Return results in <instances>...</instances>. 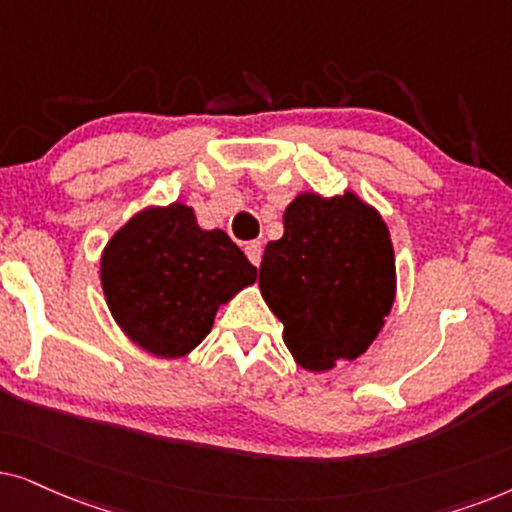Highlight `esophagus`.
<instances>
[{"label":"esophagus","mask_w":512,"mask_h":512,"mask_svg":"<svg viewBox=\"0 0 512 512\" xmlns=\"http://www.w3.org/2000/svg\"><path fill=\"white\" fill-rule=\"evenodd\" d=\"M262 243L260 241H252V243H248L245 245V255H248V260L255 264V267H260V262H262Z\"/></svg>","instance_id":"34e87169"}]
</instances>
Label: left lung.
Here are the masks:
<instances>
[{
  "mask_svg": "<svg viewBox=\"0 0 512 512\" xmlns=\"http://www.w3.org/2000/svg\"><path fill=\"white\" fill-rule=\"evenodd\" d=\"M260 292L299 367L332 370L377 339L395 302V252L379 210L356 192H302L264 250Z\"/></svg>",
  "mask_w": 512,
  "mask_h": 512,
  "instance_id": "8db88e82",
  "label": "left lung"
}]
</instances>
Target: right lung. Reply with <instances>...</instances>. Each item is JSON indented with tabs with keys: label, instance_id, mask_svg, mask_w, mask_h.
I'll list each match as a JSON object with an SVG mask.
<instances>
[{
	"label": "right lung",
	"instance_id": "obj_1",
	"mask_svg": "<svg viewBox=\"0 0 512 512\" xmlns=\"http://www.w3.org/2000/svg\"><path fill=\"white\" fill-rule=\"evenodd\" d=\"M257 281L222 229H203L187 203L145 206L100 255V285L121 332L156 358H185L208 337L217 309Z\"/></svg>",
	"mask_w": 512,
	"mask_h": 512
}]
</instances>
